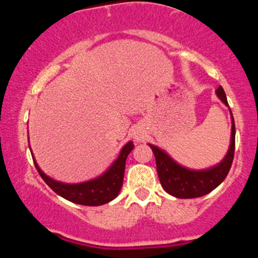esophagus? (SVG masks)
Segmentation results:
<instances>
[{"mask_svg":"<svg viewBox=\"0 0 258 258\" xmlns=\"http://www.w3.org/2000/svg\"><path fill=\"white\" fill-rule=\"evenodd\" d=\"M135 138H136V139H141L142 136L138 135V133H137V135H135Z\"/></svg>","mask_w":258,"mask_h":258,"instance_id":"1","label":"esophagus"}]
</instances>
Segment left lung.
<instances>
[{
  "mask_svg": "<svg viewBox=\"0 0 258 258\" xmlns=\"http://www.w3.org/2000/svg\"><path fill=\"white\" fill-rule=\"evenodd\" d=\"M216 94L224 104L229 106L226 93L221 86L216 90ZM229 111L230 119H232L229 149L224 159L214 167L206 168V170H190L174 161L165 150L153 144H148L155 155L156 171H158L160 183L166 193L179 199H193V198L209 194L223 182L232 166L234 149H235V125H234V117L230 109Z\"/></svg>",
  "mask_w": 258,
  "mask_h": 258,
  "instance_id": "left-lung-1",
  "label": "left lung"
}]
</instances>
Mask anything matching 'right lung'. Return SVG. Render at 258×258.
<instances>
[{
	"label": "right lung",
	"mask_w": 258,
	"mask_h": 258,
	"mask_svg": "<svg viewBox=\"0 0 258 258\" xmlns=\"http://www.w3.org/2000/svg\"><path fill=\"white\" fill-rule=\"evenodd\" d=\"M30 148V144H29ZM135 148L133 142H128L122 147L121 152L117 156V159L110 165V167L105 171L104 173L100 174L97 178L87 180V182L70 183L58 182V180L51 178L38 167L36 160L34 159V164L36 170L42 177V179L46 182V184L55 191L58 195H60L64 199L72 201L74 204L85 206H99L104 205L109 201L114 200L117 197L121 190L123 182V173H125V165L126 159L131 150ZM31 152V149H30ZM31 155L34 154L31 152Z\"/></svg>",
	"instance_id": "right-lung-1"
}]
</instances>
